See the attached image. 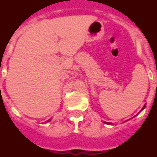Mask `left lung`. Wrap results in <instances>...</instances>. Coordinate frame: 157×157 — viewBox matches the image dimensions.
Here are the masks:
<instances>
[{
	"label": "left lung",
	"mask_w": 157,
	"mask_h": 157,
	"mask_svg": "<svg viewBox=\"0 0 157 157\" xmlns=\"http://www.w3.org/2000/svg\"><path fill=\"white\" fill-rule=\"evenodd\" d=\"M144 107H145V105H144V107H143V109H141V111H142V110H143L144 109ZM105 123L107 124H111V123H109V122H105Z\"/></svg>",
	"instance_id": "8db88e82"
}]
</instances>
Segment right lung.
<instances>
[{
    "label": "right lung",
    "instance_id": "add662e5",
    "mask_svg": "<svg viewBox=\"0 0 157 157\" xmlns=\"http://www.w3.org/2000/svg\"><path fill=\"white\" fill-rule=\"evenodd\" d=\"M50 121V120H48V121H47V122H48V121Z\"/></svg>",
    "mask_w": 157,
    "mask_h": 157
}]
</instances>
